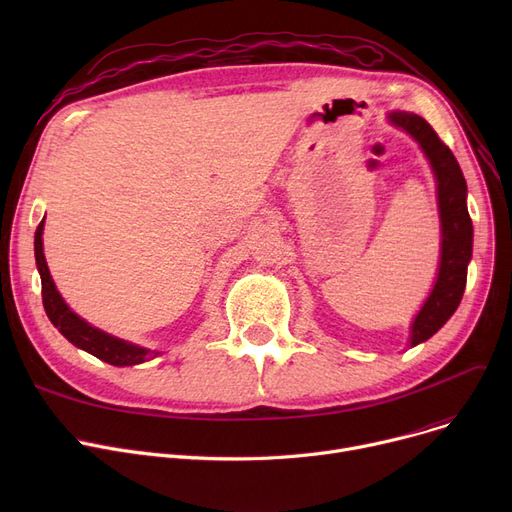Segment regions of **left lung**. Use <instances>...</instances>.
Here are the masks:
<instances>
[{"instance_id": "obj_1", "label": "left lung", "mask_w": 512, "mask_h": 512, "mask_svg": "<svg viewBox=\"0 0 512 512\" xmlns=\"http://www.w3.org/2000/svg\"><path fill=\"white\" fill-rule=\"evenodd\" d=\"M388 122L419 145L436 178V195L440 211V263L432 292L415 315L409 334V346L432 338L459 307L465 284L467 265L473 253V224L467 211V182L459 161L440 141L436 130L421 116L409 112H390Z\"/></svg>"}]
</instances>
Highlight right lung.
Wrapping results in <instances>:
<instances>
[{
	"instance_id": "add662e5",
	"label": "right lung",
	"mask_w": 512,
	"mask_h": 512,
	"mask_svg": "<svg viewBox=\"0 0 512 512\" xmlns=\"http://www.w3.org/2000/svg\"><path fill=\"white\" fill-rule=\"evenodd\" d=\"M43 224H45V218L41 220V224L37 226V232H35V261H37V270L41 276L43 307H45V313H47L51 324L58 328V332L68 342H72L76 348H80V351H87L93 357L110 363V365H116V367L139 365V363H145V361L157 357L159 351H151V348H145V346H139L134 342L122 340L118 336L107 334V332L91 326L87 319L76 315L68 307V303L62 299L60 290L56 288V282H53L47 261H45Z\"/></svg>"
}]
</instances>
